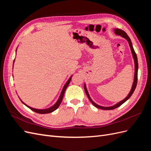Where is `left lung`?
I'll use <instances>...</instances> for the list:
<instances>
[{"instance_id":"left-lung-1","label":"left lung","mask_w":151,"mask_h":151,"mask_svg":"<svg viewBox=\"0 0 151 151\" xmlns=\"http://www.w3.org/2000/svg\"><path fill=\"white\" fill-rule=\"evenodd\" d=\"M115 33L116 35H120L121 36H122L123 38H125L127 41L128 42H129V46L130 47V49H131V51H132V55H133V58L134 59V62H135V76H134V83H133V85H132V89H131V91L129 93V94H128L127 96L123 99L122 100V101H121L120 102H119L118 103L116 104L115 105H114V106H110V107H104V106H99V105H98L96 104L95 103H94L93 101V100L91 99L89 95L88 94V91H87V89H86V85L84 84V90H85V92L87 94V96L88 97L89 101L91 102V103H92L94 106L95 107H96L98 108H99V109H104V110H110V109H113L115 108H116L118 107H119L120 106H121V105L124 103L127 100L129 99L131 96L132 95V94H133V93L134 92V91L135 89V88L137 86V74H138V61H137V55L134 51V49L133 48V46H132V42H131V40L130 39V38L129 37V36L127 35V34L125 33V32L124 31H123L120 29H115Z\"/></svg>"}]
</instances>
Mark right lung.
<instances>
[{
	"label": "right lung",
	"instance_id": "add662e5",
	"mask_svg": "<svg viewBox=\"0 0 151 151\" xmlns=\"http://www.w3.org/2000/svg\"><path fill=\"white\" fill-rule=\"evenodd\" d=\"M71 78H72V76L70 77L69 79L67 81V83L65 84V86H63V88L62 91V92H61V94H60V97H59L58 101L52 107H50V108H49L48 109H35V108H31L30 106H28V105H26L25 103H24L22 101V103H23L24 104H25L27 107H28L29 109H31V110H33V111H35L36 113H40V114H46V113H52L53 111L55 110V109H57L58 108V106H60V103H61V102L62 101V99L63 98V95H64V93H65V89L67 88V86H68V84H69L70 82L71 81Z\"/></svg>",
	"mask_w": 151,
	"mask_h": 151
}]
</instances>
